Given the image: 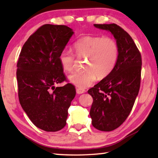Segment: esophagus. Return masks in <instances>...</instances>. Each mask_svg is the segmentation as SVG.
Returning a JSON list of instances; mask_svg holds the SVG:
<instances>
[{
    "label": "esophagus",
    "instance_id": "34e87169",
    "mask_svg": "<svg viewBox=\"0 0 158 158\" xmlns=\"http://www.w3.org/2000/svg\"><path fill=\"white\" fill-rule=\"evenodd\" d=\"M85 90L83 89H80V88H77V94H81V93H84Z\"/></svg>",
    "mask_w": 158,
    "mask_h": 158
}]
</instances>
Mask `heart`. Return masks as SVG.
<instances>
[{"label":"heart","instance_id":"heart-1","mask_svg":"<svg viewBox=\"0 0 158 158\" xmlns=\"http://www.w3.org/2000/svg\"><path fill=\"white\" fill-rule=\"evenodd\" d=\"M75 53L63 49L59 54L61 67L65 73H72L77 56L85 59V70L78 72L69 77L71 83L80 89L93 84L97 77L104 79L110 74L116 67L119 57V47L111 37L85 36L79 39L74 45Z\"/></svg>","mask_w":158,"mask_h":158}]
</instances>
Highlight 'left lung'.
Listing matches in <instances>:
<instances>
[{"mask_svg": "<svg viewBox=\"0 0 158 158\" xmlns=\"http://www.w3.org/2000/svg\"><path fill=\"white\" fill-rule=\"evenodd\" d=\"M110 31L119 47L118 60L109 76L88 90L93 98L90 116L92 125L105 132L123 123L132 111L141 83V53L126 31L116 23L94 24Z\"/></svg>", "mask_w": 158, "mask_h": 158, "instance_id": "left-lung-1", "label": "left lung"}]
</instances>
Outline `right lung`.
Masks as SVG:
<instances>
[{"mask_svg":"<svg viewBox=\"0 0 158 158\" xmlns=\"http://www.w3.org/2000/svg\"><path fill=\"white\" fill-rule=\"evenodd\" d=\"M73 31L65 25L44 24L28 37L17 64L18 96L21 106L32 123L47 132L65 126L68 110L76 95L59 59Z\"/></svg>","mask_w":158,"mask_h":158,"instance_id":"add662e5","label":"right lung"}]
</instances>
